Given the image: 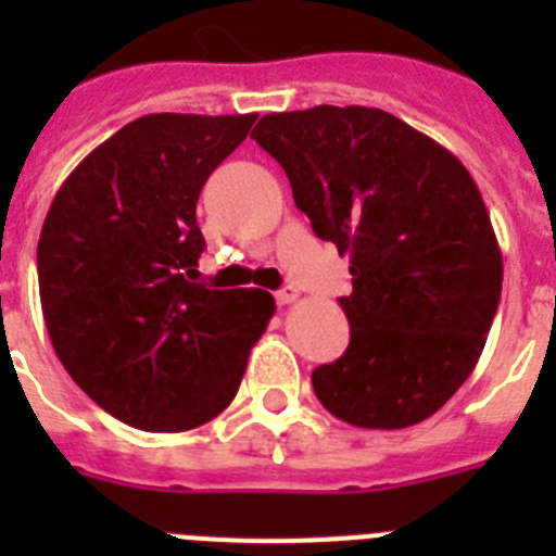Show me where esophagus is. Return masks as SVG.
<instances>
[{
    "label": "esophagus",
    "mask_w": 556,
    "mask_h": 556,
    "mask_svg": "<svg viewBox=\"0 0 556 556\" xmlns=\"http://www.w3.org/2000/svg\"><path fill=\"white\" fill-rule=\"evenodd\" d=\"M298 298H301V292H298L294 287H283V289H278V292H275V301L281 303V306H289V303H294Z\"/></svg>",
    "instance_id": "1"
}]
</instances>
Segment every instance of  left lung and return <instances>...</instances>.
Listing matches in <instances>:
<instances>
[{"label": "left lung", "instance_id": "obj_1", "mask_svg": "<svg viewBox=\"0 0 556 556\" xmlns=\"http://www.w3.org/2000/svg\"><path fill=\"white\" fill-rule=\"evenodd\" d=\"M253 139L283 166L314 233L351 258L353 292L339 298L351 345L312 372L320 404L358 429L431 417L473 372L504 281L470 172L365 105L267 113Z\"/></svg>", "mask_w": 556, "mask_h": 556}]
</instances>
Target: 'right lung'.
Listing matches in <instances>:
<instances>
[{
  "label": "right lung",
  "instance_id": "add662e5",
  "mask_svg": "<svg viewBox=\"0 0 556 556\" xmlns=\"http://www.w3.org/2000/svg\"><path fill=\"white\" fill-rule=\"evenodd\" d=\"M255 113H150L63 180L38 239L43 323L94 404L144 431H189L233 401L275 314L264 289L200 281L198 198Z\"/></svg>",
  "mask_w": 556,
  "mask_h": 556
}]
</instances>
